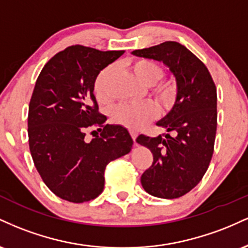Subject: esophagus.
I'll return each instance as SVG.
<instances>
[{"label":"esophagus","mask_w":248,"mask_h":248,"mask_svg":"<svg viewBox=\"0 0 248 248\" xmlns=\"http://www.w3.org/2000/svg\"><path fill=\"white\" fill-rule=\"evenodd\" d=\"M130 135H132L133 140H134V142H135V140H136V138H138V134H136L135 132H130Z\"/></svg>","instance_id":"34e87169"}]
</instances>
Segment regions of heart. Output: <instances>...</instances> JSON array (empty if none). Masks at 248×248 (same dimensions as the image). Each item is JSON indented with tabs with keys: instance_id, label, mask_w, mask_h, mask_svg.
Returning a JSON list of instances; mask_svg holds the SVG:
<instances>
[{
	"instance_id": "obj_1",
	"label": "heart",
	"mask_w": 248,
	"mask_h": 248,
	"mask_svg": "<svg viewBox=\"0 0 248 248\" xmlns=\"http://www.w3.org/2000/svg\"><path fill=\"white\" fill-rule=\"evenodd\" d=\"M115 66L109 65L100 71L96 76L94 81V92L96 98L102 102H106L112 98L110 93L109 82L114 73ZM133 71L135 73L136 78L143 82L147 86L155 85L158 80H161L163 77V69L155 62L149 59H141L133 65ZM157 100L163 105L170 104L173 98L172 85L160 84L156 85L153 90ZM156 115V107L150 102H142V104H122L119 105L113 112V119L115 122L127 127L128 129L136 130L143 127L148 121L152 120Z\"/></svg>"
}]
</instances>
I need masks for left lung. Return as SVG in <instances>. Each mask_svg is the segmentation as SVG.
<instances>
[{"label":"left lung","instance_id":"obj_1","mask_svg":"<svg viewBox=\"0 0 248 248\" xmlns=\"http://www.w3.org/2000/svg\"><path fill=\"white\" fill-rule=\"evenodd\" d=\"M132 55L163 62L176 81L175 104L156 124L167 130L136 142L153 153L152 167L141 176L149 195L173 199L186 195L203 178L212 158L217 130V90L211 75L190 50L164 42Z\"/></svg>","mask_w":248,"mask_h":248}]
</instances>
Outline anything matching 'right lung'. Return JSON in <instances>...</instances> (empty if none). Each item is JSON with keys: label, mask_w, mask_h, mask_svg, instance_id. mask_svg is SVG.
<instances>
[{"label": "right lung", "mask_w": 248, "mask_h": 248, "mask_svg": "<svg viewBox=\"0 0 248 248\" xmlns=\"http://www.w3.org/2000/svg\"><path fill=\"white\" fill-rule=\"evenodd\" d=\"M124 52L75 45L52 57L37 78L28 115L30 153L43 182L59 198H96L107 164L132 150L128 130L106 124L93 94L96 76ZM90 127L102 134L87 142Z\"/></svg>", "instance_id": "obj_1"}]
</instances>
